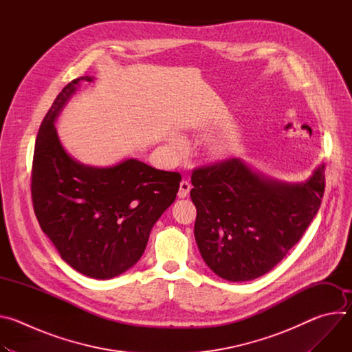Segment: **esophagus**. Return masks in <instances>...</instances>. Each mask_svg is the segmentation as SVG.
<instances>
[{"label": "esophagus", "mask_w": 352, "mask_h": 352, "mask_svg": "<svg viewBox=\"0 0 352 352\" xmlns=\"http://www.w3.org/2000/svg\"><path fill=\"white\" fill-rule=\"evenodd\" d=\"M190 188H192V185L188 181H181L179 190H178V197H182V199L186 197L189 195V192H190Z\"/></svg>", "instance_id": "1"}]
</instances>
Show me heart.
<instances>
[{
    "mask_svg": "<svg viewBox=\"0 0 352 352\" xmlns=\"http://www.w3.org/2000/svg\"><path fill=\"white\" fill-rule=\"evenodd\" d=\"M216 153H217L219 156H223V155L226 153V148H224L223 146H219V147L216 148Z\"/></svg>",
    "mask_w": 352,
    "mask_h": 352,
    "instance_id": "heart-1",
    "label": "heart"
}]
</instances>
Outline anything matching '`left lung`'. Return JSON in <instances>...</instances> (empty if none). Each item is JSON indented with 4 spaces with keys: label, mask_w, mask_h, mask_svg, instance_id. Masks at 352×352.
Here are the masks:
<instances>
[{
    "label": "left lung",
    "mask_w": 352,
    "mask_h": 352,
    "mask_svg": "<svg viewBox=\"0 0 352 352\" xmlns=\"http://www.w3.org/2000/svg\"><path fill=\"white\" fill-rule=\"evenodd\" d=\"M195 239L206 265L228 281L270 272L304 235L324 192V167L288 184L230 159L192 173Z\"/></svg>",
    "instance_id": "1"
}]
</instances>
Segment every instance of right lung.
Masks as SVG:
<instances>
[{"label": "right lung", "instance_id": "add662e5", "mask_svg": "<svg viewBox=\"0 0 352 352\" xmlns=\"http://www.w3.org/2000/svg\"><path fill=\"white\" fill-rule=\"evenodd\" d=\"M80 82L93 78L68 83L38 128L32 199L38 224L61 259L87 277L107 280L140 259L155 223L177 197L181 175L136 159L111 167L72 159L54 124Z\"/></svg>", "mask_w": 352, "mask_h": 352}]
</instances>
